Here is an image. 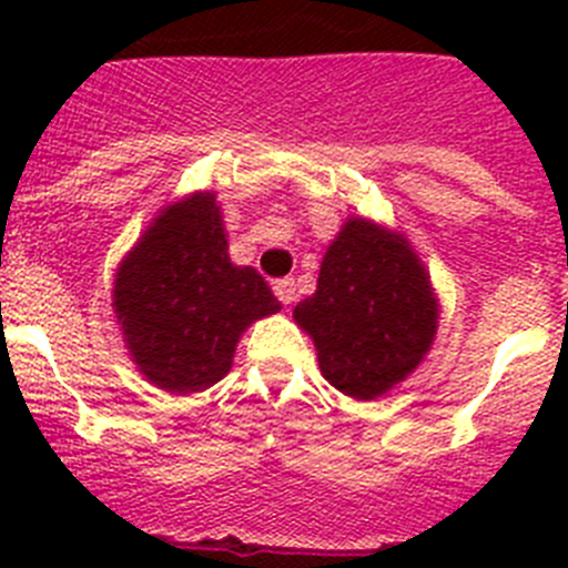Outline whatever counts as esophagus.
<instances>
[{
	"instance_id": "esophagus-1",
	"label": "esophagus",
	"mask_w": 568,
	"mask_h": 568,
	"mask_svg": "<svg viewBox=\"0 0 568 568\" xmlns=\"http://www.w3.org/2000/svg\"><path fill=\"white\" fill-rule=\"evenodd\" d=\"M273 293L281 304H293L295 301V281L293 278H278L273 281Z\"/></svg>"
}]
</instances>
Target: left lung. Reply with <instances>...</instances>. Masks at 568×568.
Wrapping results in <instances>:
<instances>
[{
	"instance_id": "8db88e82",
	"label": "left lung",
	"mask_w": 568,
	"mask_h": 568,
	"mask_svg": "<svg viewBox=\"0 0 568 568\" xmlns=\"http://www.w3.org/2000/svg\"><path fill=\"white\" fill-rule=\"evenodd\" d=\"M335 389L373 400L413 373L438 329L429 275L400 235L349 219L321 261L318 290L295 307Z\"/></svg>"
}]
</instances>
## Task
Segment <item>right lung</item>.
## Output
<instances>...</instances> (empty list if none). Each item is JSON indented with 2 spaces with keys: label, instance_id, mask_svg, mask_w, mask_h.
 <instances>
[{
  "label": "right lung",
  "instance_id": "obj_1",
  "mask_svg": "<svg viewBox=\"0 0 568 568\" xmlns=\"http://www.w3.org/2000/svg\"><path fill=\"white\" fill-rule=\"evenodd\" d=\"M213 193L164 210L115 273L113 307L144 375L168 393H202L233 364L239 335L281 304L253 267L230 261Z\"/></svg>",
  "mask_w": 568,
  "mask_h": 568
}]
</instances>
